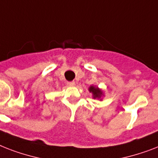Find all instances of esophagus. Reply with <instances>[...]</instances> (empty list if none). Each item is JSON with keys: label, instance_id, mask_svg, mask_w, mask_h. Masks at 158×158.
Masks as SVG:
<instances>
[{"label": "esophagus", "instance_id": "1", "mask_svg": "<svg viewBox=\"0 0 158 158\" xmlns=\"http://www.w3.org/2000/svg\"><path fill=\"white\" fill-rule=\"evenodd\" d=\"M75 81H70V82H68L67 83L68 86H75Z\"/></svg>", "mask_w": 158, "mask_h": 158}]
</instances>
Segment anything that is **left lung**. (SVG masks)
I'll return each mask as SVG.
<instances>
[{
    "label": "left lung",
    "mask_w": 158,
    "mask_h": 158,
    "mask_svg": "<svg viewBox=\"0 0 158 158\" xmlns=\"http://www.w3.org/2000/svg\"><path fill=\"white\" fill-rule=\"evenodd\" d=\"M89 91L93 93V97H94V98H100L101 94H102V92L100 90L99 88H95V87H92V86L89 88Z\"/></svg>",
    "instance_id": "left-lung-1"
}]
</instances>
